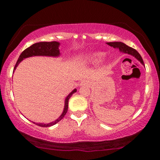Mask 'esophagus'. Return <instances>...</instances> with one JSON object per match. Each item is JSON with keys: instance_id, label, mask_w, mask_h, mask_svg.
I'll return each instance as SVG.
<instances>
[{"instance_id": "34e87169", "label": "esophagus", "mask_w": 160, "mask_h": 160, "mask_svg": "<svg viewBox=\"0 0 160 160\" xmlns=\"http://www.w3.org/2000/svg\"><path fill=\"white\" fill-rule=\"evenodd\" d=\"M90 82L88 80H83L82 82H80L79 84V86L80 87H82V86H89L90 85Z\"/></svg>"}]
</instances>
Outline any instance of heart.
Returning <instances> with one entry per match:
<instances>
[{"mask_svg":"<svg viewBox=\"0 0 160 160\" xmlns=\"http://www.w3.org/2000/svg\"><path fill=\"white\" fill-rule=\"evenodd\" d=\"M105 53L102 52H95L93 53H90L82 58V60L84 63L88 64H97L100 62L104 58Z\"/></svg>","mask_w":160,"mask_h":160,"instance_id":"heart-1","label":"heart"}]
</instances>
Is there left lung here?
<instances>
[{
    "label": "left lung",
    "mask_w": 160,
    "mask_h": 160,
    "mask_svg": "<svg viewBox=\"0 0 160 160\" xmlns=\"http://www.w3.org/2000/svg\"><path fill=\"white\" fill-rule=\"evenodd\" d=\"M106 43L110 46V47L115 48V49H119V51L122 52V53L128 54H130L131 56H133L135 58H136L142 65H144V62L143 61V59L141 58V56L140 55V54L136 51V50L132 49V47H128V45L125 44V43L122 42H118V41H115V42H108Z\"/></svg>",
    "instance_id": "obj_1"
}]
</instances>
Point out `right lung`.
<instances>
[{
  "instance_id": "obj_1",
  "label": "right lung",
  "mask_w": 160,
  "mask_h": 160,
  "mask_svg": "<svg viewBox=\"0 0 160 160\" xmlns=\"http://www.w3.org/2000/svg\"><path fill=\"white\" fill-rule=\"evenodd\" d=\"M60 43L58 42V41H52V42H38L36 43L32 46H30V47L27 48V49L24 50L22 52L20 55H19L18 60L15 65V67L14 68V70L17 68V67L18 66V65L24 59L30 58V57H33V56H47V57H54V58H57L60 55V49H59V47H60ZM77 91L76 89H74L67 96L66 98L65 99V106L63 111L58 119H57L55 121L50 122L49 124H43V123H36V122H32V123L37 124V125L43 127V128H47V127H51L54 124H55L60 121L63 117H65V115L66 114L68 111V100L71 97L73 93H75Z\"/></svg>"
}]
</instances>
